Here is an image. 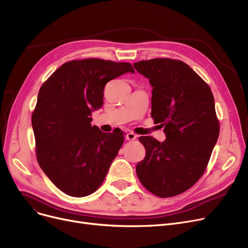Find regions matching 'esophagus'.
Segmentation results:
<instances>
[{
  "mask_svg": "<svg viewBox=\"0 0 248 248\" xmlns=\"http://www.w3.org/2000/svg\"><path fill=\"white\" fill-rule=\"evenodd\" d=\"M136 139H137V135L134 133H128L125 135V140H127V141H134Z\"/></svg>",
  "mask_w": 248,
  "mask_h": 248,
  "instance_id": "obj_1",
  "label": "esophagus"
}]
</instances>
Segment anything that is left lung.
I'll return each mask as SVG.
<instances>
[{"label": "left lung", "mask_w": 248, "mask_h": 248, "mask_svg": "<svg viewBox=\"0 0 248 248\" xmlns=\"http://www.w3.org/2000/svg\"><path fill=\"white\" fill-rule=\"evenodd\" d=\"M152 85L155 124L166 140L140 137L145 158L136 166L141 184L159 198L185 192L202 177L220 133L209 85L186 62L153 59L134 63Z\"/></svg>", "instance_id": "left-lung-1"}]
</instances>
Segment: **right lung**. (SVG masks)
I'll return each instance as SVG.
<instances>
[{"label": "right lung", "mask_w": 248, "mask_h": 248, "mask_svg": "<svg viewBox=\"0 0 248 248\" xmlns=\"http://www.w3.org/2000/svg\"><path fill=\"white\" fill-rule=\"evenodd\" d=\"M135 73L130 62L101 59L64 62L42 84L32 113L40 168L62 192L75 198L98 189L124 144V133L91 125L103 104L107 82Z\"/></svg>", "instance_id": "add662e5"}]
</instances>
